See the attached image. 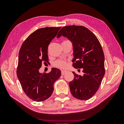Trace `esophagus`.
Masks as SVG:
<instances>
[{"label": "esophagus", "instance_id": "1", "mask_svg": "<svg viewBox=\"0 0 124 124\" xmlns=\"http://www.w3.org/2000/svg\"><path fill=\"white\" fill-rule=\"evenodd\" d=\"M66 72H67V71H66V70H62L61 71V73H62V76L64 75Z\"/></svg>", "mask_w": 124, "mask_h": 124}]
</instances>
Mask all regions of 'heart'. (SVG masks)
<instances>
[{"label": "heart", "instance_id": "obj_1", "mask_svg": "<svg viewBox=\"0 0 124 124\" xmlns=\"http://www.w3.org/2000/svg\"><path fill=\"white\" fill-rule=\"evenodd\" d=\"M69 40H64L63 41L62 43L66 42V41H68ZM54 65L55 67H57V68H65L66 67L68 66V63L65 61H63V60H58V61H56L54 63Z\"/></svg>", "mask_w": 124, "mask_h": 124}]
</instances>
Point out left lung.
I'll use <instances>...</instances> for the list:
<instances>
[{
	"label": "left lung",
	"mask_w": 124,
	"mask_h": 124,
	"mask_svg": "<svg viewBox=\"0 0 124 124\" xmlns=\"http://www.w3.org/2000/svg\"><path fill=\"white\" fill-rule=\"evenodd\" d=\"M62 36L72 43L73 66L83 69V76L72 72L74 77L69 82L71 94L78 99L88 100L98 91L105 74L102 46L96 36L84 26H65L60 30L57 38Z\"/></svg>",
	"instance_id": "1"
}]
</instances>
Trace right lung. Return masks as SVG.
<instances>
[{
  "label": "right lung",
  "mask_w": 124,
  "mask_h": 124,
  "mask_svg": "<svg viewBox=\"0 0 124 124\" xmlns=\"http://www.w3.org/2000/svg\"><path fill=\"white\" fill-rule=\"evenodd\" d=\"M61 28L37 29L24 41L18 54L17 78L25 94L37 102L51 97L54 82L61 76V70L55 68H52L49 73L39 72L42 63L48 62V46Z\"/></svg>",
  "instance_id": "1"
}]
</instances>
